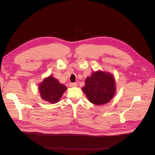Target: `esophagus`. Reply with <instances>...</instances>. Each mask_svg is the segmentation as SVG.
Listing matches in <instances>:
<instances>
[{
    "label": "esophagus",
    "mask_w": 155,
    "mask_h": 155,
    "mask_svg": "<svg viewBox=\"0 0 155 155\" xmlns=\"http://www.w3.org/2000/svg\"><path fill=\"white\" fill-rule=\"evenodd\" d=\"M69 86H70V87H77V86H78V84H77V83H70V84H69Z\"/></svg>",
    "instance_id": "34e87169"
}]
</instances>
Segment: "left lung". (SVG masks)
<instances>
[{"mask_svg": "<svg viewBox=\"0 0 155 155\" xmlns=\"http://www.w3.org/2000/svg\"><path fill=\"white\" fill-rule=\"evenodd\" d=\"M82 91L88 101L94 104L101 105L108 103L116 91L114 77L107 72L95 71L86 78Z\"/></svg>", "mask_w": 155, "mask_h": 155, "instance_id": "left-lung-1", "label": "left lung"}]
</instances>
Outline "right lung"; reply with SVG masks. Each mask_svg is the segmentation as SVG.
<instances>
[{"label": "right lung", "mask_w": 155, "mask_h": 155, "mask_svg": "<svg viewBox=\"0 0 155 155\" xmlns=\"http://www.w3.org/2000/svg\"><path fill=\"white\" fill-rule=\"evenodd\" d=\"M67 88L60 84L53 76L45 78L39 85V91L41 99L51 104L57 103Z\"/></svg>", "instance_id": "add662e5"}]
</instances>
